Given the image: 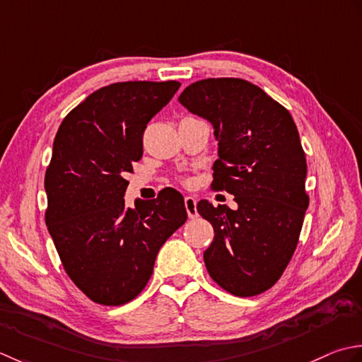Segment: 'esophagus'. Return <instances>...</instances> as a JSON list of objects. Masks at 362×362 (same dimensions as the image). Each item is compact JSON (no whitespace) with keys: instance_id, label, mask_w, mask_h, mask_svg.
<instances>
[{"instance_id":"esophagus-1","label":"esophagus","mask_w":362,"mask_h":362,"mask_svg":"<svg viewBox=\"0 0 362 362\" xmlns=\"http://www.w3.org/2000/svg\"><path fill=\"white\" fill-rule=\"evenodd\" d=\"M184 204H186V211L189 214V217L190 218L197 217V200H195V197L189 195V197L184 198Z\"/></svg>"}]
</instances>
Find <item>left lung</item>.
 Here are the masks:
<instances>
[{
	"mask_svg": "<svg viewBox=\"0 0 362 362\" xmlns=\"http://www.w3.org/2000/svg\"><path fill=\"white\" fill-rule=\"evenodd\" d=\"M178 101L212 124L218 145L212 187L238 209L200 200L214 228L203 257L211 278L238 297L270 289L297 248L309 198L306 156L295 122L262 88L238 78L187 86Z\"/></svg>",
	"mask_w": 362,
	"mask_h": 362,
	"instance_id": "8db88e82",
	"label": "left lung"
}]
</instances>
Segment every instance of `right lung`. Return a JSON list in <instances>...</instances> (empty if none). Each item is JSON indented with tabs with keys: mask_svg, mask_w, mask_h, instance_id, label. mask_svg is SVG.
I'll list each match as a JSON object with an SVG mask.
<instances>
[{
	"mask_svg": "<svg viewBox=\"0 0 362 362\" xmlns=\"http://www.w3.org/2000/svg\"><path fill=\"white\" fill-rule=\"evenodd\" d=\"M178 81L115 83L88 95L59 127L45 173V222L64 269L88 298L119 306L142 292L159 248L184 225L178 190L127 208V173L142 158V134Z\"/></svg>",
	"mask_w": 362,
	"mask_h": 362,
	"instance_id": "right-lung-1",
	"label": "right lung"
}]
</instances>
